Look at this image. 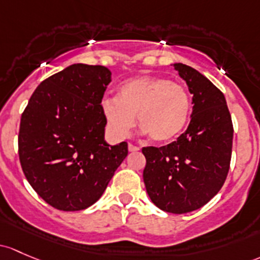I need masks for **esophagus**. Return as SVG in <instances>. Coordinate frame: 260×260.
<instances>
[{
    "mask_svg": "<svg viewBox=\"0 0 260 260\" xmlns=\"http://www.w3.org/2000/svg\"><path fill=\"white\" fill-rule=\"evenodd\" d=\"M139 147H137V146H133V144H128V151L129 152H138L139 151Z\"/></svg>",
    "mask_w": 260,
    "mask_h": 260,
    "instance_id": "esophagus-1",
    "label": "esophagus"
}]
</instances>
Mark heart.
<instances>
[{"mask_svg":"<svg viewBox=\"0 0 260 260\" xmlns=\"http://www.w3.org/2000/svg\"><path fill=\"white\" fill-rule=\"evenodd\" d=\"M190 95L185 87L158 76H139L123 82L118 97L101 102L109 129L125 137L136 123L157 143L174 141L184 129L190 114Z\"/></svg>","mask_w":260,"mask_h":260,"instance_id":"heart-1","label":"heart"}]
</instances>
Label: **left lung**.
Returning <instances> with one entry per match:
<instances>
[{"label":"left lung","mask_w":260,"mask_h":260,"mask_svg":"<svg viewBox=\"0 0 260 260\" xmlns=\"http://www.w3.org/2000/svg\"><path fill=\"white\" fill-rule=\"evenodd\" d=\"M173 67L193 94L192 118L177 141L159 148L143 147V180L158 208L183 214L203 207L223 187L234 131L222 92L194 68Z\"/></svg>","instance_id":"8db88e82"}]
</instances>
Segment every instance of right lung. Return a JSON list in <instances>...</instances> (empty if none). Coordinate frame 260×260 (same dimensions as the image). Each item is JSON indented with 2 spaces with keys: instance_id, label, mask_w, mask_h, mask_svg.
Listing matches in <instances>:
<instances>
[{
  "instance_id": "1",
  "label": "right lung",
  "mask_w": 260,
  "mask_h": 260,
  "mask_svg": "<svg viewBox=\"0 0 260 260\" xmlns=\"http://www.w3.org/2000/svg\"><path fill=\"white\" fill-rule=\"evenodd\" d=\"M111 82L105 66L72 64L35 89L21 117L18 155L31 187L53 208L91 207L128 154L105 141L101 102Z\"/></svg>"
}]
</instances>
